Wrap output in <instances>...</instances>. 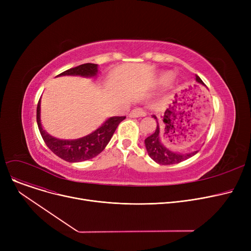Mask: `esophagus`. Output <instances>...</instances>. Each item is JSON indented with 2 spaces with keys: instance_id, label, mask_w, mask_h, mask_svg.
I'll list each match as a JSON object with an SVG mask.
<instances>
[{
  "instance_id": "34e87169",
  "label": "esophagus",
  "mask_w": 251,
  "mask_h": 251,
  "mask_svg": "<svg viewBox=\"0 0 251 251\" xmlns=\"http://www.w3.org/2000/svg\"><path fill=\"white\" fill-rule=\"evenodd\" d=\"M147 115V113L142 111L141 109H134L130 112L129 114V117L131 118H137V117H144Z\"/></svg>"
}]
</instances>
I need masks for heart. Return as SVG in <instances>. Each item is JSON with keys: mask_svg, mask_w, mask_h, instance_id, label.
<instances>
[{"mask_svg": "<svg viewBox=\"0 0 251 251\" xmlns=\"http://www.w3.org/2000/svg\"><path fill=\"white\" fill-rule=\"evenodd\" d=\"M171 76H172V74H171L170 72H166V73H163L160 77V81L162 83H166L168 81L171 80Z\"/></svg>", "mask_w": 251, "mask_h": 251, "instance_id": "obj_1", "label": "heart"}]
</instances>
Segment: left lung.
<instances>
[{"label": "left lung", "mask_w": 251, "mask_h": 251, "mask_svg": "<svg viewBox=\"0 0 251 251\" xmlns=\"http://www.w3.org/2000/svg\"><path fill=\"white\" fill-rule=\"evenodd\" d=\"M195 79L197 82L204 85L203 81L201 80L200 76L196 75ZM152 117L155 119V121L157 123L156 129L151 136H149L146 140H144V143H146V148H147L149 155L155 163L160 164V165L178 164V163H181L183 161L189 159V157H191L192 155H194L197 151H196L193 152L182 154V153H178V152L172 151L169 149H167L161 141V136H160L161 127L159 125V122H157V118L154 115Z\"/></svg>", "instance_id": "left-lung-1"}]
</instances>
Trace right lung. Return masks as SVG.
<instances>
[{"mask_svg":"<svg viewBox=\"0 0 251 251\" xmlns=\"http://www.w3.org/2000/svg\"><path fill=\"white\" fill-rule=\"evenodd\" d=\"M99 72L98 65L86 63L79 65L77 67L71 68L62 72L58 76L64 75H78L83 77H95ZM126 117H111L100 128L94 132L78 139L64 140L50 136L43 129L41 123V100H38L36 108V121L39 132L46 142L47 147L62 160L70 163L83 162L92 159L100 153L111 140L118 125Z\"/></svg>","mask_w":251,"mask_h":251,"instance_id":"1","label":"right lung"}]
</instances>
